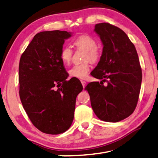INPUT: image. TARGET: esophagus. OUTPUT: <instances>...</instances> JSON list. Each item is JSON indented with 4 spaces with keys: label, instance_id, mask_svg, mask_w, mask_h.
Wrapping results in <instances>:
<instances>
[{
    "label": "esophagus",
    "instance_id": "34e87169",
    "mask_svg": "<svg viewBox=\"0 0 158 158\" xmlns=\"http://www.w3.org/2000/svg\"><path fill=\"white\" fill-rule=\"evenodd\" d=\"M81 84L83 85V87H85V81H83V80H81Z\"/></svg>",
    "mask_w": 158,
    "mask_h": 158
}]
</instances>
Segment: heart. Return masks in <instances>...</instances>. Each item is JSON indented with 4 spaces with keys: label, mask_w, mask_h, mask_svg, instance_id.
<instances>
[{
    "label": "heart",
    "mask_w": 158,
    "mask_h": 158,
    "mask_svg": "<svg viewBox=\"0 0 158 158\" xmlns=\"http://www.w3.org/2000/svg\"><path fill=\"white\" fill-rule=\"evenodd\" d=\"M74 44L79 49L84 51L85 55L84 60L95 62L99 58L98 52V42L96 40L89 35H81L74 39ZM73 51L69 47H63L60 51V58L63 64L68 65L70 63ZM90 70L89 63L85 62L80 65H75L69 69L68 73L71 77L77 79H85Z\"/></svg>",
    "instance_id": "b5f03b06"
}]
</instances>
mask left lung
I'll return each mask as SVG.
<instances>
[{"instance_id": "8db88e82", "label": "left lung", "mask_w": 158, "mask_h": 158, "mask_svg": "<svg viewBox=\"0 0 158 158\" xmlns=\"http://www.w3.org/2000/svg\"><path fill=\"white\" fill-rule=\"evenodd\" d=\"M103 45L98 65L91 72L101 81L85 88L96 116L102 121L116 123L135 111L139 95L142 73L135 45L121 28L108 23L95 26Z\"/></svg>"}]
</instances>
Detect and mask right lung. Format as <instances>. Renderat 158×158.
Listing matches in <instances>:
<instances>
[{"label":"right lung","mask_w":158,"mask_h":158,"mask_svg":"<svg viewBox=\"0 0 158 158\" xmlns=\"http://www.w3.org/2000/svg\"><path fill=\"white\" fill-rule=\"evenodd\" d=\"M73 35L67 31H44L36 34L20 58L19 96L23 107L41 132L58 135L69 129L74 119L77 95L81 84L64 68L60 53L65 40ZM56 85L59 89L56 91Z\"/></svg>","instance_id":"right-lung-1"}]
</instances>
